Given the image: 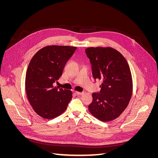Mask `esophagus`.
<instances>
[{
    "instance_id": "1",
    "label": "esophagus",
    "mask_w": 158,
    "mask_h": 158,
    "mask_svg": "<svg viewBox=\"0 0 158 158\" xmlns=\"http://www.w3.org/2000/svg\"><path fill=\"white\" fill-rule=\"evenodd\" d=\"M75 94L76 95H82L83 93L82 92H75Z\"/></svg>"
}]
</instances>
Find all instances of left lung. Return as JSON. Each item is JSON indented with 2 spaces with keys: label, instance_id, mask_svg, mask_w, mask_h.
Listing matches in <instances>:
<instances>
[{
  "label": "left lung",
  "instance_id": "8db88e82",
  "mask_svg": "<svg viewBox=\"0 0 158 158\" xmlns=\"http://www.w3.org/2000/svg\"><path fill=\"white\" fill-rule=\"evenodd\" d=\"M85 51L95 80L102 82L99 92L92 94L89 111L100 121H112L124 111L131 99L132 80L130 68L125 57L111 47H89Z\"/></svg>",
  "mask_w": 158,
  "mask_h": 158
}]
</instances>
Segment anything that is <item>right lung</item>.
<instances>
[{
    "instance_id": "right-lung-1",
    "label": "right lung",
    "mask_w": 158,
    "mask_h": 158,
    "mask_svg": "<svg viewBox=\"0 0 158 158\" xmlns=\"http://www.w3.org/2000/svg\"><path fill=\"white\" fill-rule=\"evenodd\" d=\"M75 47L52 45L38 51L30 62L26 75L27 97L35 112L51 119L63 113L73 98L70 90L54 87L63 74Z\"/></svg>"
}]
</instances>
